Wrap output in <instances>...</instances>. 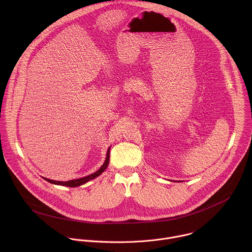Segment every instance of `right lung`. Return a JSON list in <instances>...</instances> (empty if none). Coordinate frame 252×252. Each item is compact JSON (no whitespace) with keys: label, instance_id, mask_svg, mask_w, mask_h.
I'll list each match as a JSON object with an SVG mask.
<instances>
[{"label":"right lung","instance_id":"obj_1","mask_svg":"<svg viewBox=\"0 0 252 252\" xmlns=\"http://www.w3.org/2000/svg\"><path fill=\"white\" fill-rule=\"evenodd\" d=\"M109 162H110V149L107 150V153H106V158H105V160H104V163L100 166V168L95 171L94 173H92L88 176H85V177H82V178H78V179H73V181H68V182H57V181H52V179H49V178H45L47 182L51 183V184H54V185H59V186H64V187H69V188H76V187H79V186H82L86 183H88L89 181H92V179L97 177L99 174L102 173V171H104V169L106 168V166L109 165Z\"/></svg>","mask_w":252,"mask_h":252}]
</instances>
